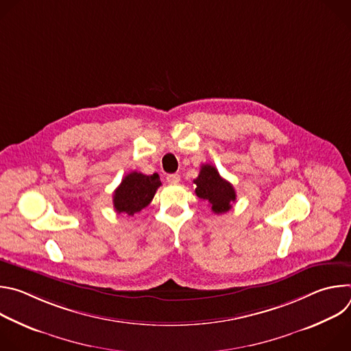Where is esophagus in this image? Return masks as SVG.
<instances>
[{
    "instance_id": "obj_1",
    "label": "esophagus",
    "mask_w": 351,
    "mask_h": 351,
    "mask_svg": "<svg viewBox=\"0 0 351 351\" xmlns=\"http://www.w3.org/2000/svg\"><path fill=\"white\" fill-rule=\"evenodd\" d=\"M167 182L169 184H178L180 182V175L179 173H171L167 176Z\"/></svg>"
}]
</instances>
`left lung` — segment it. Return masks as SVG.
I'll return each instance as SVG.
<instances>
[{
    "label": "left lung",
    "mask_w": 351,
    "mask_h": 351,
    "mask_svg": "<svg viewBox=\"0 0 351 351\" xmlns=\"http://www.w3.org/2000/svg\"><path fill=\"white\" fill-rule=\"evenodd\" d=\"M193 182L197 197L210 203L215 214L228 213L232 208V203L236 202L233 186L219 175L214 165L204 164Z\"/></svg>",
    "instance_id": "obj_1"
}]
</instances>
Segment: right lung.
Returning a JSON list of instances; mask_svg holds the SVG:
<instances>
[{
    "label": "right lung",
    "mask_w": 351,
    "mask_h": 351,
    "mask_svg": "<svg viewBox=\"0 0 351 351\" xmlns=\"http://www.w3.org/2000/svg\"><path fill=\"white\" fill-rule=\"evenodd\" d=\"M161 186L158 173L144 175L140 172L128 173L114 191V208L118 214L133 215L145 208Z\"/></svg>",
    "instance_id": "1"
}]
</instances>
